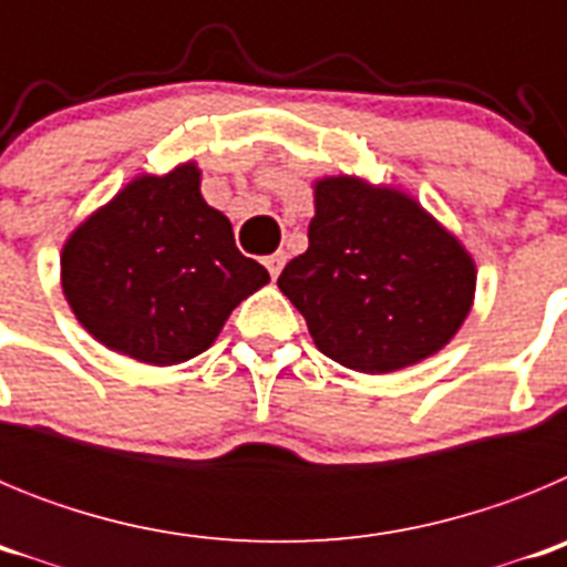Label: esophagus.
Returning a JSON list of instances; mask_svg holds the SVG:
<instances>
[{
  "label": "esophagus",
  "instance_id": "obj_1",
  "mask_svg": "<svg viewBox=\"0 0 567 567\" xmlns=\"http://www.w3.org/2000/svg\"><path fill=\"white\" fill-rule=\"evenodd\" d=\"M264 264H267L269 275H272V280H275L280 275V269H284V264H287V255H284V252L267 255V258H264Z\"/></svg>",
  "mask_w": 567,
  "mask_h": 567
}]
</instances>
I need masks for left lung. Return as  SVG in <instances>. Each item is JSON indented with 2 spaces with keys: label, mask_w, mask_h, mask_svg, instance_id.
I'll list each match as a JSON object with an SVG mask.
<instances>
[{
  "label": "left lung",
  "mask_w": 567,
  "mask_h": 567,
  "mask_svg": "<svg viewBox=\"0 0 567 567\" xmlns=\"http://www.w3.org/2000/svg\"><path fill=\"white\" fill-rule=\"evenodd\" d=\"M278 287L327 358L389 374L457 334L477 267L412 195L332 175L315 182L309 249L284 267Z\"/></svg>",
  "instance_id": "obj_1"
}]
</instances>
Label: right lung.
I'll list each match as a JSON object with an SVG mask.
<instances>
[{
    "instance_id": "obj_1",
    "label": "right lung",
    "mask_w": 567,
    "mask_h": 567,
    "mask_svg": "<svg viewBox=\"0 0 567 567\" xmlns=\"http://www.w3.org/2000/svg\"><path fill=\"white\" fill-rule=\"evenodd\" d=\"M264 284L267 269L238 252L227 215L204 202L193 162L133 178L62 249V289L79 323L150 365L209 349Z\"/></svg>"
}]
</instances>
